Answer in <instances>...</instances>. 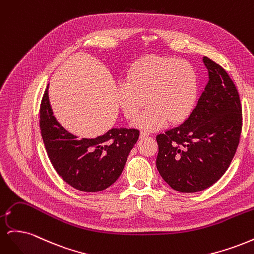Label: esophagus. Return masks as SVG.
Returning a JSON list of instances; mask_svg holds the SVG:
<instances>
[{
    "label": "esophagus",
    "mask_w": 254,
    "mask_h": 254,
    "mask_svg": "<svg viewBox=\"0 0 254 254\" xmlns=\"http://www.w3.org/2000/svg\"><path fill=\"white\" fill-rule=\"evenodd\" d=\"M147 136H149L148 132H146V131H141L140 132V137H141V139H145V137H147Z\"/></svg>",
    "instance_id": "34e87169"
}]
</instances>
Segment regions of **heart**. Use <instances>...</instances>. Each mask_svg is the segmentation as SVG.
I'll use <instances>...</instances> for the list:
<instances>
[{
  "instance_id": "1",
  "label": "heart",
  "mask_w": 254,
  "mask_h": 254,
  "mask_svg": "<svg viewBox=\"0 0 254 254\" xmlns=\"http://www.w3.org/2000/svg\"><path fill=\"white\" fill-rule=\"evenodd\" d=\"M198 76L193 64L183 59L150 55L129 68L126 82L117 88V101L132 126L156 131L167 122L178 124L193 110L198 96Z\"/></svg>"
}]
</instances>
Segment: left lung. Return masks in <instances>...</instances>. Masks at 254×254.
Returning a JSON list of instances; mask_svg holds the SVG:
<instances>
[{
    "instance_id": "left-lung-1",
    "label": "left lung",
    "mask_w": 254,
    "mask_h": 254,
    "mask_svg": "<svg viewBox=\"0 0 254 254\" xmlns=\"http://www.w3.org/2000/svg\"><path fill=\"white\" fill-rule=\"evenodd\" d=\"M209 81L181 125L157 135L156 165L180 193H196L218 181L235 155L242 131L240 95L228 73L203 57Z\"/></svg>"
}]
</instances>
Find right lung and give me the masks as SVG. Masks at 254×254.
<instances>
[{
	"label": "right lung",
	"mask_w": 254,
	"mask_h": 254,
	"mask_svg": "<svg viewBox=\"0 0 254 254\" xmlns=\"http://www.w3.org/2000/svg\"><path fill=\"white\" fill-rule=\"evenodd\" d=\"M40 129L51 163L66 183L81 191L95 193L118 180L140 132L112 128L94 139H78L54 115L49 86L40 107Z\"/></svg>",
	"instance_id": "add662e5"
}]
</instances>
